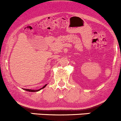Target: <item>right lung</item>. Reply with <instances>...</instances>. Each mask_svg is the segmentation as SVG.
<instances>
[{
  "label": "right lung",
  "mask_w": 121,
  "mask_h": 121,
  "mask_svg": "<svg viewBox=\"0 0 121 121\" xmlns=\"http://www.w3.org/2000/svg\"><path fill=\"white\" fill-rule=\"evenodd\" d=\"M47 85V84L46 85H45V86H43L42 88H40V89H38V90H35V89H33V90H32V89H24V90H25V91H28V92H38V91H39L40 90H41V89H43L44 88H45V86H46Z\"/></svg>",
  "instance_id": "add662e5"
}]
</instances>
